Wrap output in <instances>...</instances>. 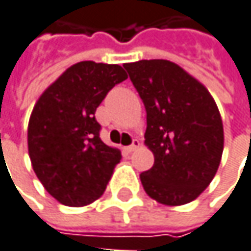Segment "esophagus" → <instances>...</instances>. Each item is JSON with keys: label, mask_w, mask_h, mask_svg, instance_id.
<instances>
[{"label": "esophagus", "mask_w": 251, "mask_h": 251, "mask_svg": "<svg viewBox=\"0 0 251 251\" xmlns=\"http://www.w3.org/2000/svg\"><path fill=\"white\" fill-rule=\"evenodd\" d=\"M139 147H141V142H139V139H133V141H132V144H130L129 147H126L125 151L126 152H133L135 149L139 148Z\"/></svg>", "instance_id": "obj_1"}]
</instances>
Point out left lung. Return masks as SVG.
I'll return each instance as SVG.
<instances>
[{"mask_svg":"<svg viewBox=\"0 0 251 251\" xmlns=\"http://www.w3.org/2000/svg\"><path fill=\"white\" fill-rule=\"evenodd\" d=\"M147 110L145 144L153 167L144 190L165 205L191 202L216 175L224 147L223 122L210 92L178 64L139 60L124 64Z\"/></svg>","mask_w":251,"mask_h":251,"instance_id":"8db88e82","label":"left lung"}]
</instances>
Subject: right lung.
Instances as JSON below:
<instances>
[{"mask_svg":"<svg viewBox=\"0 0 251 251\" xmlns=\"http://www.w3.org/2000/svg\"><path fill=\"white\" fill-rule=\"evenodd\" d=\"M126 79L119 64L80 61L35 103L28 155L37 178L58 202L83 207L104 193L122 156L100 139L95 112L109 90Z\"/></svg>","mask_w":251,"mask_h":251,"instance_id":"obj_1","label":"right lung"}]
</instances>
